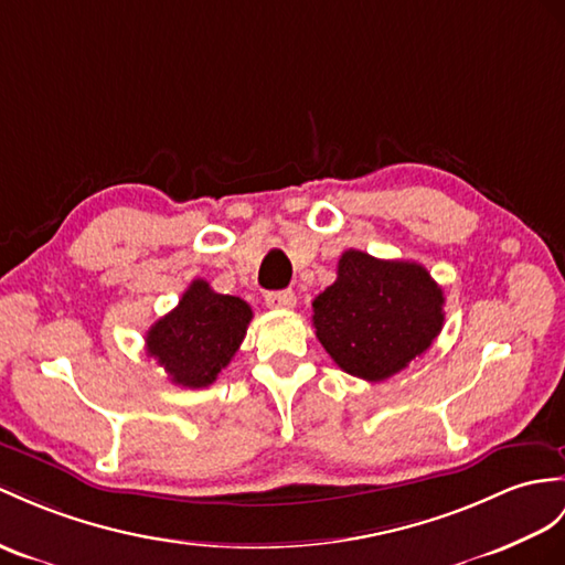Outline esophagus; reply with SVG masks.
Returning <instances> with one entry per match:
<instances>
[{
	"instance_id": "34e87169",
	"label": "esophagus",
	"mask_w": 565,
	"mask_h": 565,
	"mask_svg": "<svg viewBox=\"0 0 565 565\" xmlns=\"http://www.w3.org/2000/svg\"><path fill=\"white\" fill-rule=\"evenodd\" d=\"M266 305L270 309H295L297 307V295L292 290L266 292Z\"/></svg>"
}]
</instances>
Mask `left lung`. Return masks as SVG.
I'll return each mask as SVG.
<instances>
[{
    "label": "left lung",
    "instance_id": "left-lung-1",
    "mask_svg": "<svg viewBox=\"0 0 565 565\" xmlns=\"http://www.w3.org/2000/svg\"><path fill=\"white\" fill-rule=\"evenodd\" d=\"M444 290L415 260L348 249L335 282L313 299V328L342 371L386 381L431 348L444 328Z\"/></svg>",
    "mask_w": 565,
    "mask_h": 565
}]
</instances>
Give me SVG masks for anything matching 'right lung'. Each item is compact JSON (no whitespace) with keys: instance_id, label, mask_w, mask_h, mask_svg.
Listing matches in <instances>:
<instances>
[{"instance_id":"right-lung-1","label":"right lung","mask_w":565,"mask_h":565,"mask_svg":"<svg viewBox=\"0 0 565 565\" xmlns=\"http://www.w3.org/2000/svg\"><path fill=\"white\" fill-rule=\"evenodd\" d=\"M252 307L194 280L179 305L146 333V352L168 371L177 386L205 388L217 379L246 335Z\"/></svg>"}]
</instances>
